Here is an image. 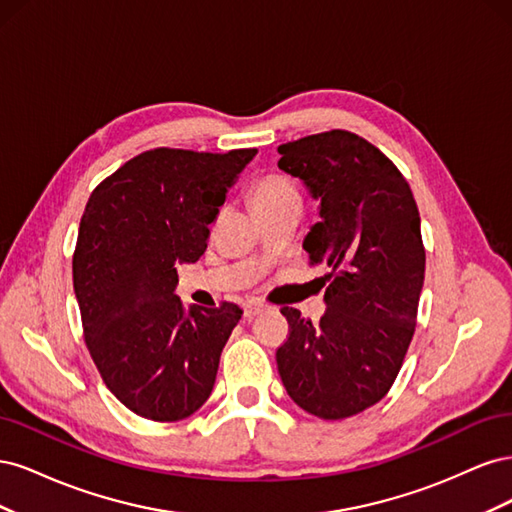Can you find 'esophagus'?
<instances>
[{
  "mask_svg": "<svg viewBox=\"0 0 512 512\" xmlns=\"http://www.w3.org/2000/svg\"><path fill=\"white\" fill-rule=\"evenodd\" d=\"M265 309H267V305L256 301V299H247V301L243 303V314H245V318H254V316L265 312Z\"/></svg>",
  "mask_w": 512,
  "mask_h": 512,
  "instance_id": "34e87169",
  "label": "esophagus"
}]
</instances>
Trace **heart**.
Returning <instances> with one entry per match:
<instances>
[{
	"instance_id": "1",
	"label": "heart",
	"mask_w": 512,
	"mask_h": 512,
	"mask_svg": "<svg viewBox=\"0 0 512 512\" xmlns=\"http://www.w3.org/2000/svg\"><path fill=\"white\" fill-rule=\"evenodd\" d=\"M292 198H299L297 185L282 173H269L254 185V207L284 203Z\"/></svg>"
}]
</instances>
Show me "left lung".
<instances>
[{"label": "left lung", "mask_w": 512, "mask_h": 512, "mask_svg": "<svg viewBox=\"0 0 512 512\" xmlns=\"http://www.w3.org/2000/svg\"><path fill=\"white\" fill-rule=\"evenodd\" d=\"M277 151L318 200L303 250L327 271L320 322L282 307L290 337L277 369L294 404L339 421L378 404L404 363L425 280L421 218L408 181L361 136L331 130Z\"/></svg>", "instance_id": "obj_1"}]
</instances>
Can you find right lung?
I'll use <instances>...</instances> for the list:
<instances>
[{"mask_svg": "<svg viewBox=\"0 0 512 512\" xmlns=\"http://www.w3.org/2000/svg\"><path fill=\"white\" fill-rule=\"evenodd\" d=\"M256 149H153L91 192L72 258L85 342L104 384L149 421L188 418L209 399L241 307H185L179 265L207 250L209 224Z\"/></svg>", "mask_w": 512, "mask_h": 512, "instance_id": "right-lung-1", "label": "right lung"}]
</instances>
